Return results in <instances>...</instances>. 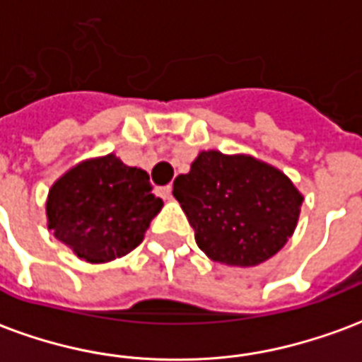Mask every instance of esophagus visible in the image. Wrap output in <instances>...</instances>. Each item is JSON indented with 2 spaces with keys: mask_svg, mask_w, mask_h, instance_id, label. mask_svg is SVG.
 I'll return each instance as SVG.
<instances>
[{
  "mask_svg": "<svg viewBox=\"0 0 362 362\" xmlns=\"http://www.w3.org/2000/svg\"><path fill=\"white\" fill-rule=\"evenodd\" d=\"M159 195L165 202H170L173 199V188L170 186H163V188H159Z\"/></svg>",
  "mask_w": 362,
  "mask_h": 362,
  "instance_id": "obj_1",
  "label": "esophagus"
}]
</instances>
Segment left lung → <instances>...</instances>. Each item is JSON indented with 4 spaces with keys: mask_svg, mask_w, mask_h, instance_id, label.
<instances>
[{
    "mask_svg": "<svg viewBox=\"0 0 362 362\" xmlns=\"http://www.w3.org/2000/svg\"><path fill=\"white\" fill-rule=\"evenodd\" d=\"M173 188L199 249L228 267H257L276 255L293 234L303 203L280 168L216 149L199 151Z\"/></svg>",
    "mask_w": 362,
    "mask_h": 362,
    "instance_id": "obj_1",
    "label": "left lung"
}]
</instances>
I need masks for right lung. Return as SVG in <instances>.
<instances>
[{"instance_id": "right-lung-1", "label": "right lung", "mask_w": 362, "mask_h": 362, "mask_svg": "<svg viewBox=\"0 0 362 362\" xmlns=\"http://www.w3.org/2000/svg\"><path fill=\"white\" fill-rule=\"evenodd\" d=\"M163 209L149 174L115 153L86 159L55 180L47 202V228L86 263H109L144 242Z\"/></svg>"}]
</instances>
